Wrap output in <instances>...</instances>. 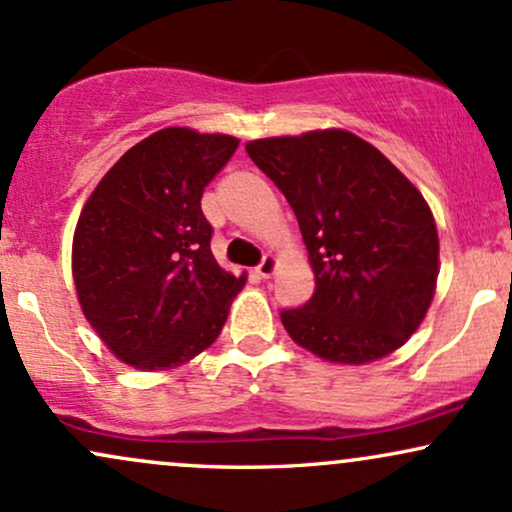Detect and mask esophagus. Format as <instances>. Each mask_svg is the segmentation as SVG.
<instances>
[{"label":"esophagus","mask_w":512,"mask_h":512,"mask_svg":"<svg viewBox=\"0 0 512 512\" xmlns=\"http://www.w3.org/2000/svg\"><path fill=\"white\" fill-rule=\"evenodd\" d=\"M276 267H279V262H276V257L274 255H267L262 260V264L260 267L255 269L257 272V276H260V279H272V274L276 272Z\"/></svg>","instance_id":"obj_1"}]
</instances>
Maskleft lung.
<instances>
[{"instance_id": "8db88e82", "label": "left lung", "mask_w": 512, "mask_h": 512, "mask_svg": "<svg viewBox=\"0 0 512 512\" xmlns=\"http://www.w3.org/2000/svg\"><path fill=\"white\" fill-rule=\"evenodd\" d=\"M255 166L289 199L315 293L284 310L289 337L322 361L363 366L419 330L438 284V228L419 187L346 129L252 139Z\"/></svg>"}]
</instances>
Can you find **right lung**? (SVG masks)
Masks as SVG:
<instances>
[{"label": "right lung", "mask_w": 512, "mask_h": 512, "mask_svg": "<svg viewBox=\"0 0 512 512\" xmlns=\"http://www.w3.org/2000/svg\"><path fill=\"white\" fill-rule=\"evenodd\" d=\"M238 144L231 134L158 129L125 151L86 199L72 240L76 298L127 366H182L226 325L248 274L214 260L199 202Z\"/></svg>", "instance_id": "add662e5"}]
</instances>
